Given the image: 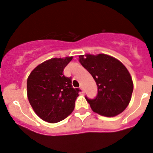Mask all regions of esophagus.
<instances>
[{"label":"esophagus","instance_id":"esophagus-1","mask_svg":"<svg viewBox=\"0 0 153 153\" xmlns=\"http://www.w3.org/2000/svg\"><path fill=\"white\" fill-rule=\"evenodd\" d=\"M80 89H81V91H82V92H84V88H83V86H81V87H80Z\"/></svg>","mask_w":153,"mask_h":153}]
</instances>
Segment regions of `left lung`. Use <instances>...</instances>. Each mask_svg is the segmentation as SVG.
<instances>
[{
	"label": "left lung",
	"mask_w": 153,
	"mask_h": 153,
	"mask_svg": "<svg viewBox=\"0 0 153 153\" xmlns=\"http://www.w3.org/2000/svg\"><path fill=\"white\" fill-rule=\"evenodd\" d=\"M79 62L97 83L95 99L86 97L91 110L107 117L124 111L129 105L133 90V80L125 66L116 58L103 53L81 55Z\"/></svg>",
	"instance_id": "left-lung-1"
}]
</instances>
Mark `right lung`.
Returning <instances> with one entry per match:
<instances>
[{"mask_svg": "<svg viewBox=\"0 0 153 153\" xmlns=\"http://www.w3.org/2000/svg\"><path fill=\"white\" fill-rule=\"evenodd\" d=\"M72 56L52 58L35 67L27 80L28 101L39 118L56 123L73 111L78 89L72 86L71 78L63 75Z\"/></svg>", "mask_w": 153, "mask_h": 153, "instance_id": "1", "label": "right lung"}]
</instances>
